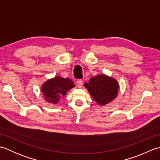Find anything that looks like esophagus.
I'll use <instances>...</instances> for the list:
<instances>
[{"instance_id": "1", "label": "esophagus", "mask_w": 160, "mask_h": 160, "mask_svg": "<svg viewBox=\"0 0 160 160\" xmlns=\"http://www.w3.org/2000/svg\"><path fill=\"white\" fill-rule=\"evenodd\" d=\"M77 84H78V87H79V88L82 87V85H83V81H82V80H81V79L78 80H77Z\"/></svg>"}]
</instances>
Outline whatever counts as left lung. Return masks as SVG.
<instances>
[{
    "label": "left lung",
    "instance_id": "left-lung-1",
    "mask_svg": "<svg viewBox=\"0 0 160 160\" xmlns=\"http://www.w3.org/2000/svg\"><path fill=\"white\" fill-rule=\"evenodd\" d=\"M89 82L84 84V87L99 104H107L117 96L119 86L113 78L99 75L91 78Z\"/></svg>",
    "mask_w": 160,
    "mask_h": 160
}]
</instances>
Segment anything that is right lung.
I'll return each instance as SVG.
<instances>
[{
	"instance_id": "right-lung-1",
	"label": "right lung",
	"mask_w": 160,
	"mask_h": 160,
	"mask_svg": "<svg viewBox=\"0 0 160 160\" xmlns=\"http://www.w3.org/2000/svg\"><path fill=\"white\" fill-rule=\"evenodd\" d=\"M73 87L75 85L72 80L57 76L44 83L42 92L47 102L56 104L61 97L65 96L67 91Z\"/></svg>"
}]
</instances>
